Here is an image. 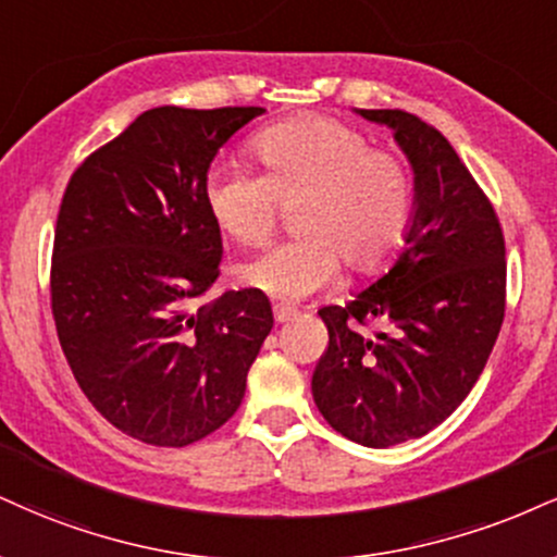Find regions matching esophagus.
Listing matches in <instances>:
<instances>
[{
  "label": "esophagus",
  "mask_w": 557,
  "mask_h": 557,
  "mask_svg": "<svg viewBox=\"0 0 557 557\" xmlns=\"http://www.w3.org/2000/svg\"><path fill=\"white\" fill-rule=\"evenodd\" d=\"M296 317H298V313L293 311V308H287V306H274V321H277V324H285V321H293Z\"/></svg>",
  "instance_id": "esophagus-1"
}]
</instances>
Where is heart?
<instances>
[{
	"label": "heart",
	"mask_w": 557,
	"mask_h": 557,
	"mask_svg": "<svg viewBox=\"0 0 557 557\" xmlns=\"http://www.w3.org/2000/svg\"><path fill=\"white\" fill-rule=\"evenodd\" d=\"M264 173L238 163L214 165L207 207L220 231L259 246L283 207L304 205L300 240L280 244L238 267V280L274 300L296 304L330 287L343 259L376 274L397 257L414 218V181L399 156L373 150L363 132L334 119H298L253 139Z\"/></svg>",
	"instance_id": "obj_1"
}]
</instances>
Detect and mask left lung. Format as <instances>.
<instances>
[{
    "label": "left lung",
    "mask_w": 557,
    "mask_h": 557,
    "mask_svg": "<svg viewBox=\"0 0 557 557\" xmlns=\"http://www.w3.org/2000/svg\"><path fill=\"white\" fill-rule=\"evenodd\" d=\"M410 160L414 218L386 274L324 306L330 347L311 379L334 431L368 448L431 433L472 392L506 311V246L493 205L457 150L407 111L355 109ZM387 326L371 338L358 323Z\"/></svg>",
    "instance_id": "1"
}]
</instances>
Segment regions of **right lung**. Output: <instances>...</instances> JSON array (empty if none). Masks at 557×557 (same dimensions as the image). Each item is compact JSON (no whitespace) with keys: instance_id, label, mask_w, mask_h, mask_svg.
Wrapping results in <instances>:
<instances>
[{"instance_id":"add662e5","label":"right lung","mask_w":557,"mask_h":557,"mask_svg":"<svg viewBox=\"0 0 557 557\" xmlns=\"http://www.w3.org/2000/svg\"><path fill=\"white\" fill-rule=\"evenodd\" d=\"M261 106L139 113L72 173L53 233L51 308L90 405L132 438L189 446L233 418L272 332L257 290L210 306L223 259L205 184Z\"/></svg>"}]
</instances>
